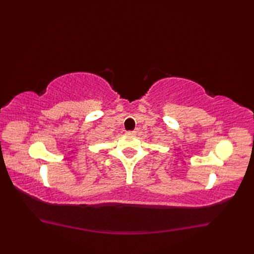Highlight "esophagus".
<instances>
[{
	"label": "esophagus",
	"mask_w": 254,
	"mask_h": 254,
	"mask_svg": "<svg viewBox=\"0 0 254 254\" xmlns=\"http://www.w3.org/2000/svg\"><path fill=\"white\" fill-rule=\"evenodd\" d=\"M127 133H128V134H131V135H135V134H136V131H128Z\"/></svg>",
	"instance_id": "esophagus-1"
}]
</instances>
